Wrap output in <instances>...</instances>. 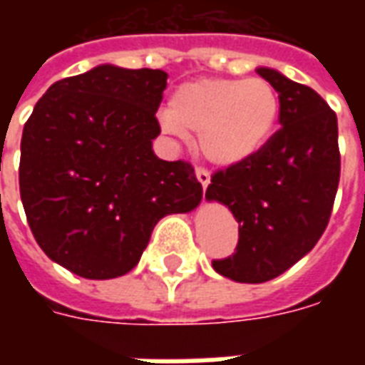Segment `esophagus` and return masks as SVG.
<instances>
[{
	"mask_svg": "<svg viewBox=\"0 0 365 365\" xmlns=\"http://www.w3.org/2000/svg\"><path fill=\"white\" fill-rule=\"evenodd\" d=\"M195 175H197L201 187L207 190V187H209V183H211V174H209L207 170H203V168H197V170H195Z\"/></svg>",
	"mask_w": 365,
	"mask_h": 365,
	"instance_id": "esophagus-1",
	"label": "esophagus"
}]
</instances>
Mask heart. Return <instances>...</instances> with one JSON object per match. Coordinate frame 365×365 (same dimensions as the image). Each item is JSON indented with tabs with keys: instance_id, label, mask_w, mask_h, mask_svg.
<instances>
[{
	"instance_id": "heart-1",
	"label": "heart",
	"mask_w": 365,
	"mask_h": 365,
	"mask_svg": "<svg viewBox=\"0 0 365 365\" xmlns=\"http://www.w3.org/2000/svg\"><path fill=\"white\" fill-rule=\"evenodd\" d=\"M279 120L277 91L264 80L199 78L178 86L160 127L175 138L197 130L201 154L215 166H237L269 143Z\"/></svg>"
}]
</instances>
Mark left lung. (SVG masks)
I'll return each mask as SVG.
<instances>
[{"label": "left lung", "mask_w": 365, "mask_h": 365, "mask_svg": "<svg viewBox=\"0 0 365 365\" xmlns=\"http://www.w3.org/2000/svg\"><path fill=\"white\" fill-rule=\"evenodd\" d=\"M256 72L277 91L282 128L256 156L217 172L205 191L207 201L227 207L238 222L237 252L213 268L240 283L269 282L313 250L340 180L334 111L274 68Z\"/></svg>", "instance_id": "8db88e82"}]
</instances>
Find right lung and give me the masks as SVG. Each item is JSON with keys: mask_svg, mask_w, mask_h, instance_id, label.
Segmentation results:
<instances>
[{"mask_svg": "<svg viewBox=\"0 0 365 365\" xmlns=\"http://www.w3.org/2000/svg\"><path fill=\"white\" fill-rule=\"evenodd\" d=\"M166 80L164 70L99 64L52 83L25 123L19 190L29 227L72 274L125 275L160 219L203 199L190 164L152 150Z\"/></svg>", "mask_w": 365, "mask_h": 365, "instance_id": "obj_1", "label": "right lung"}]
</instances>
